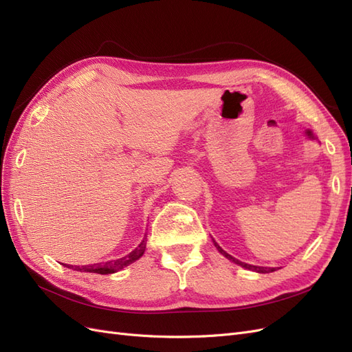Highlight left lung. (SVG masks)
Returning <instances> with one entry per match:
<instances>
[{"label": "left lung", "instance_id": "obj_1", "mask_svg": "<svg viewBox=\"0 0 352 352\" xmlns=\"http://www.w3.org/2000/svg\"><path fill=\"white\" fill-rule=\"evenodd\" d=\"M214 242V245H216V248L219 250V252L220 254H223L225 255L226 258H229L230 261H233L235 264H238V265H241V267H243V269H248V270H252V272H257V273H272V272H276V267H260V265H252V264H247V263H242V261H239V260H236L235 257H232V255H229L226 251H223L220 247H219V243L216 242V241H212Z\"/></svg>", "mask_w": 352, "mask_h": 352}]
</instances>
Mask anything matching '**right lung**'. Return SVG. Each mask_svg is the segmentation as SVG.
<instances>
[{
	"mask_svg": "<svg viewBox=\"0 0 352 352\" xmlns=\"http://www.w3.org/2000/svg\"><path fill=\"white\" fill-rule=\"evenodd\" d=\"M145 245H146V238H144V241L140 245H138V247L132 252L124 255V257H122L119 260H111V261H107V263H98V264H89V265H74V270L98 273V274L116 273V272L122 270L123 267H126V265L132 264L138 258H141L144 251H145ZM66 267H67V265H66ZM69 269H73V265H69Z\"/></svg>",
	"mask_w": 352,
	"mask_h": 352,
	"instance_id": "add662e5",
	"label": "right lung"
}]
</instances>
